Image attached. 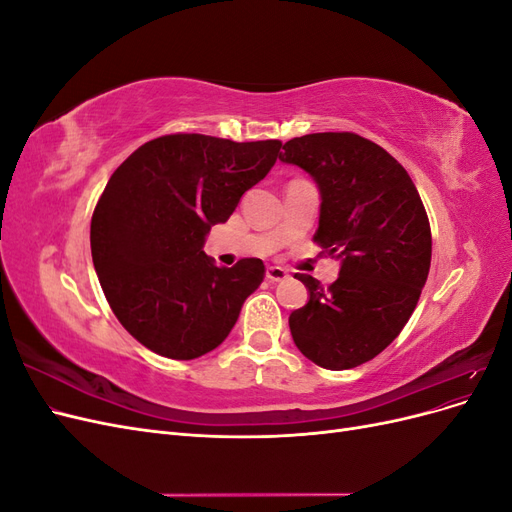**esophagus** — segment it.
Instances as JSON below:
<instances>
[{
  "label": "esophagus",
  "mask_w": 512,
  "mask_h": 512,
  "mask_svg": "<svg viewBox=\"0 0 512 512\" xmlns=\"http://www.w3.org/2000/svg\"><path fill=\"white\" fill-rule=\"evenodd\" d=\"M267 280L269 282H284L288 277V271L282 269V267H267Z\"/></svg>",
  "instance_id": "esophagus-1"
}]
</instances>
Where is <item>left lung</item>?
I'll return each mask as SVG.
<instances>
[{"mask_svg": "<svg viewBox=\"0 0 512 512\" xmlns=\"http://www.w3.org/2000/svg\"><path fill=\"white\" fill-rule=\"evenodd\" d=\"M280 160L320 188L314 241L342 260L324 288L297 273L307 305L288 318L294 344L324 369H352L378 356L406 327L431 265V228L406 168L354 132L292 138Z\"/></svg>", "mask_w": 512, "mask_h": 512, "instance_id": "obj_1", "label": "left lung"}]
</instances>
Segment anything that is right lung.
<instances>
[{
  "instance_id": "add662e5",
  "label": "right lung",
  "mask_w": 512,
  "mask_h": 512,
  "mask_svg": "<svg viewBox=\"0 0 512 512\" xmlns=\"http://www.w3.org/2000/svg\"><path fill=\"white\" fill-rule=\"evenodd\" d=\"M280 147L166 134L108 179L91 215V258L113 314L151 352L190 361L218 348L265 280L260 258L220 269L203 243L267 177Z\"/></svg>"
}]
</instances>
